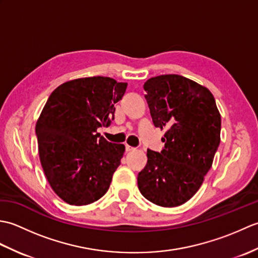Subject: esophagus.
<instances>
[{"instance_id":"34e87169","label":"esophagus","mask_w":258,"mask_h":258,"mask_svg":"<svg viewBox=\"0 0 258 258\" xmlns=\"http://www.w3.org/2000/svg\"><path fill=\"white\" fill-rule=\"evenodd\" d=\"M125 150H126V152H132V151H134L135 149H134V147H132V146H130V145L126 144V145H125Z\"/></svg>"}]
</instances>
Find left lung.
I'll return each mask as SVG.
<instances>
[{
	"instance_id": "1",
	"label": "left lung",
	"mask_w": 258,
	"mask_h": 258,
	"mask_svg": "<svg viewBox=\"0 0 258 258\" xmlns=\"http://www.w3.org/2000/svg\"><path fill=\"white\" fill-rule=\"evenodd\" d=\"M144 90L153 123L166 132L161 153L147 150L139 189L158 206H179L195 195L212 167L221 114L210 90L182 75L155 76Z\"/></svg>"
}]
</instances>
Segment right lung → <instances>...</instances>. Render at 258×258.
I'll use <instances>...</instances> for the list:
<instances>
[{
  "mask_svg": "<svg viewBox=\"0 0 258 258\" xmlns=\"http://www.w3.org/2000/svg\"><path fill=\"white\" fill-rule=\"evenodd\" d=\"M127 83L93 76L61 84L38 117V155L48 184L70 205L94 203L108 190L125 146L109 143L97 128L114 119V104Z\"/></svg>",
  "mask_w": 258,
  "mask_h": 258,
  "instance_id": "obj_1",
  "label": "right lung"
}]
</instances>
